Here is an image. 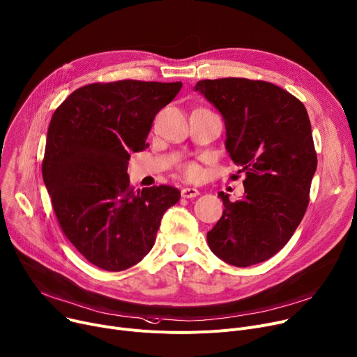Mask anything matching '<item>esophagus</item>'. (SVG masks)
<instances>
[{
	"label": "esophagus",
	"mask_w": 357,
	"mask_h": 357,
	"mask_svg": "<svg viewBox=\"0 0 357 357\" xmlns=\"http://www.w3.org/2000/svg\"><path fill=\"white\" fill-rule=\"evenodd\" d=\"M181 194H182V197L183 198H195V197H198L199 195V191L197 188H191V186H186V188H182V191H181Z\"/></svg>",
	"instance_id": "34e87169"
}]
</instances>
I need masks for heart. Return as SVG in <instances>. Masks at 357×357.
<instances>
[{
	"label": "heart",
	"mask_w": 357,
	"mask_h": 357,
	"mask_svg": "<svg viewBox=\"0 0 357 357\" xmlns=\"http://www.w3.org/2000/svg\"><path fill=\"white\" fill-rule=\"evenodd\" d=\"M182 172L186 178H195L198 175V168H197V165H194V163H188V165L183 166Z\"/></svg>",
	"instance_id": "heart-1"
}]
</instances>
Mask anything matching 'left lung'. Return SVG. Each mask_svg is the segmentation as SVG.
Instances as JSON below:
<instances>
[{
  "instance_id": "8db88e82",
  "label": "left lung",
  "mask_w": 357,
  "mask_h": 357,
  "mask_svg": "<svg viewBox=\"0 0 357 357\" xmlns=\"http://www.w3.org/2000/svg\"><path fill=\"white\" fill-rule=\"evenodd\" d=\"M195 91L222 114L227 152L245 174L243 199L218 194L225 208L208 245L235 267L263 263L289 243L310 199L317 168L310 119L291 93L263 80H201Z\"/></svg>"
}]
</instances>
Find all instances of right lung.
Returning a JSON list of instances; mask_svg holds the SVG:
<instances>
[{"instance_id": "right-lung-1", "label": "right lung", "mask_w": 357, "mask_h": 357, "mask_svg": "<svg viewBox=\"0 0 357 357\" xmlns=\"http://www.w3.org/2000/svg\"><path fill=\"white\" fill-rule=\"evenodd\" d=\"M181 82L119 80L75 90L56 109L47 132L43 179L67 240L106 271H123L153 247L174 186H130L132 152L145 151L153 119Z\"/></svg>"}]
</instances>
